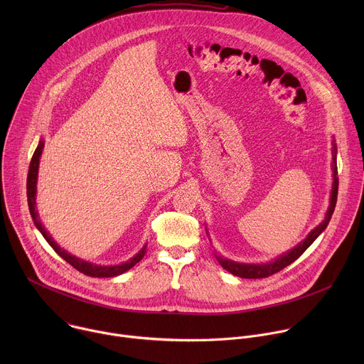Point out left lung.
I'll return each instance as SVG.
<instances>
[{"mask_svg":"<svg viewBox=\"0 0 364 364\" xmlns=\"http://www.w3.org/2000/svg\"><path fill=\"white\" fill-rule=\"evenodd\" d=\"M333 188H331V197H330V205L328 210L326 213L324 220L308 233V236L298 243L294 249H291L289 252L281 255L279 257H277L274 262H268V264H239V262H233L229 261V259L216 255V259L219 261V264L230 274L240 277V278H246V279H259V278H267L271 277L279 271H282L284 268H287L288 265H291L296 259L311 246L313 242L326 230L334 209H336V203H337V193H338V177H337V148L336 144L333 141Z\"/></svg>","mask_w":364,"mask_h":364,"instance_id":"8db88e82","label":"left lung"}]
</instances>
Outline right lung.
<instances>
[{"label":"right lung","instance_id":"add662e5","mask_svg":"<svg viewBox=\"0 0 364 364\" xmlns=\"http://www.w3.org/2000/svg\"><path fill=\"white\" fill-rule=\"evenodd\" d=\"M44 142L40 141L34 154H33V159L28 167V176H27V200H28V209H30V215L33 218V222L36 225V228L40 230V233L43 235V237L47 240V243L55 249V252L58 255H60L68 264H70L75 269H77L79 272L87 275V277H93V278H111V277H117L121 275L124 272H127L128 269H131L134 265H136L141 259L145 255V247L146 245L134 256L131 257L129 261L119 264V265H111V267H102V265H95L90 262L83 261L80 257H76L73 255H70L69 252L63 250L55 240L53 237L50 236V233L44 229V226L41 225L40 219H38V213L36 210V193H37V173H38V163H40V155L43 151Z\"/></svg>","mask_w":364,"mask_h":364}]
</instances>
